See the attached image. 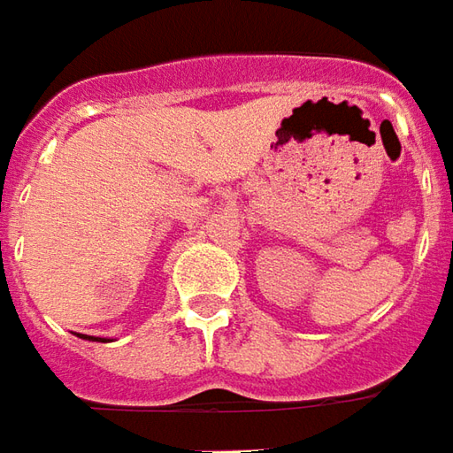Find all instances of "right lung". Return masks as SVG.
<instances>
[{"label": "right lung", "mask_w": 453, "mask_h": 453, "mask_svg": "<svg viewBox=\"0 0 453 453\" xmlns=\"http://www.w3.org/2000/svg\"><path fill=\"white\" fill-rule=\"evenodd\" d=\"M81 336H84V339H89V342H109V339H102V336H96V339H94V336H87V334H81Z\"/></svg>", "instance_id": "obj_1"}]
</instances>
